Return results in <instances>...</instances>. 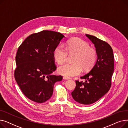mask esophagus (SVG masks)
Segmentation results:
<instances>
[{"instance_id":"esophagus-1","label":"esophagus","mask_w":128,"mask_h":128,"mask_svg":"<svg viewBox=\"0 0 128 128\" xmlns=\"http://www.w3.org/2000/svg\"><path fill=\"white\" fill-rule=\"evenodd\" d=\"M63 78L64 79H65V80H69V79H70V78H69L68 77H64Z\"/></svg>"}]
</instances>
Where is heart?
<instances>
[{"label":"heart","instance_id":"1","mask_svg":"<svg viewBox=\"0 0 128 128\" xmlns=\"http://www.w3.org/2000/svg\"><path fill=\"white\" fill-rule=\"evenodd\" d=\"M65 48L63 46H58L53 52V57L56 62L62 65L67 62L70 55L75 54L72 64H66L60 67L58 72L66 77L79 75L82 71L91 69L95 64L97 54L96 51L90 47L89 44L81 38H74L67 42Z\"/></svg>","mask_w":128,"mask_h":128}]
</instances>
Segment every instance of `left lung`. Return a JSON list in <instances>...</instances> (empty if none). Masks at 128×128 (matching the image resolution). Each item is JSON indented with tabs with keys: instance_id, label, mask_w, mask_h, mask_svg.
<instances>
[{
	"instance_id": "8db88e82",
	"label": "left lung",
	"mask_w": 128,
	"mask_h": 128,
	"mask_svg": "<svg viewBox=\"0 0 128 128\" xmlns=\"http://www.w3.org/2000/svg\"><path fill=\"white\" fill-rule=\"evenodd\" d=\"M94 44L97 54L95 65L81 79L84 82L76 80V86L72 92L75 101L84 105L92 104L108 92L111 86L114 72L113 51L110 46L95 36L86 34Z\"/></svg>"
}]
</instances>
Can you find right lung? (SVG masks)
Here are the masks:
<instances>
[{"mask_svg":"<svg viewBox=\"0 0 128 128\" xmlns=\"http://www.w3.org/2000/svg\"><path fill=\"white\" fill-rule=\"evenodd\" d=\"M64 38L60 32L42 30L30 35L18 48L15 79L24 94L34 102L48 100L54 84L63 79L52 73L56 69L53 51Z\"/></svg>","mask_w":128,"mask_h":128,"instance_id":"obj_1","label":"right lung"}]
</instances>
